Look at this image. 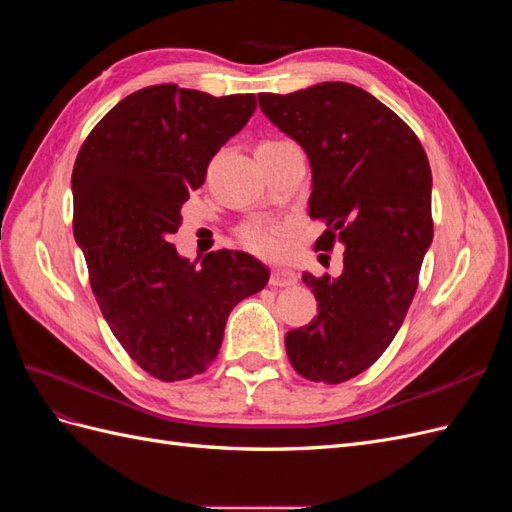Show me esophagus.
Instances as JSON below:
<instances>
[{
    "mask_svg": "<svg viewBox=\"0 0 512 512\" xmlns=\"http://www.w3.org/2000/svg\"><path fill=\"white\" fill-rule=\"evenodd\" d=\"M299 282V275L290 271V269H271V275H269V284L271 286H280V288H286V286H294Z\"/></svg>",
    "mask_w": 512,
    "mask_h": 512,
    "instance_id": "1",
    "label": "esophagus"
}]
</instances>
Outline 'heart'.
I'll use <instances>...</instances> for the list:
<instances>
[{"mask_svg": "<svg viewBox=\"0 0 512 512\" xmlns=\"http://www.w3.org/2000/svg\"><path fill=\"white\" fill-rule=\"evenodd\" d=\"M280 143L284 141H269V143H262L258 149L280 145ZM284 235H286V224L277 222L273 218H252L237 228V241L245 247L247 252L262 258H275L284 252Z\"/></svg>", "mask_w": 512, "mask_h": 512, "instance_id": "heart-1", "label": "heart"}]
</instances>
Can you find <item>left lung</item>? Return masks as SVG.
<instances>
[{
  "instance_id": "left-lung-1",
  "label": "left lung",
  "mask_w": 512,
  "mask_h": 512,
  "mask_svg": "<svg viewBox=\"0 0 512 512\" xmlns=\"http://www.w3.org/2000/svg\"><path fill=\"white\" fill-rule=\"evenodd\" d=\"M258 104L312 164L316 250L344 245L342 273H303L318 316L286 333L290 365L339 384L374 365L404 322L433 239L431 168L408 123L365 89L320 83ZM327 256V254H322Z\"/></svg>"
}]
</instances>
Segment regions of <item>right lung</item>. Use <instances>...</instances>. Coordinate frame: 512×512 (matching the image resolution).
I'll list each match as a JSON object with an SVG mask.
<instances>
[{
  "mask_svg": "<svg viewBox=\"0 0 512 512\" xmlns=\"http://www.w3.org/2000/svg\"><path fill=\"white\" fill-rule=\"evenodd\" d=\"M254 111V94L151 85L113 106L76 156L72 228L91 290L123 350L162 382L203 374L232 307L269 282L245 252L196 265L168 243L211 158Z\"/></svg>",
  "mask_w": 512,
  "mask_h": 512,
  "instance_id": "add662e5",
  "label": "right lung"
}]
</instances>
